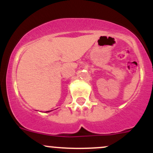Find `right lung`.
Instances as JSON below:
<instances>
[{"mask_svg": "<svg viewBox=\"0 0 153 153\" xmlns=\"http://www.w3.org/2000/svg\"><path fill=\"white\" fill-rule=\"evenodd\" d=\"M47 112H49V111H47Z\"/></svg>", "mask_w": 153, "mask_h": 153, "instance_id": "right-lung-1", "label": "right lung"}]
</instances>
